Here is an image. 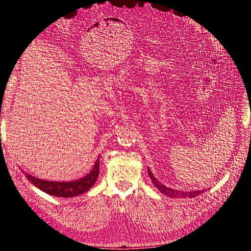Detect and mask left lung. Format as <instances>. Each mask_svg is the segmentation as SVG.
Instances as JSON below:
<instances>
[{
  "mask_svg": "<svg viewBox=\"0 0 251 251\" xmlns=\"http://www.w3.org/2000/svg\"><path fill=\"white\" fill-rule=\"evenodd\" d=\"M148 173H149V176H150V179L151 180V182H153L154 185L160 191L162 194L169 196V197H172V198H194V197H197L201 195L202 193H204V191H193V192H181V191H178V189H173V188H170L168 186H165L164 184L160 183L159 182L153 174H151V172L150 171V169H148Z\"/></svg>",
  "mask_w": 251,
  "mask_h": 251,
  "instance_id": "8db88e82",
  "label": "left lung"
}]
</instances>
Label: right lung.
Segmentation results:
<instances>
[{
    "label": "right lung",
    "mask_w": 251,
    "mask_h": 251,
    "mask_svg": "<svg viewBox=\"0 0 251 251\" xmlns=\"http://www.w3.org/2000/svg\"><path fill=\"white\" fill-rule=\"evenodd\" d=\"M100 175V157L96 160L94 168L92 169L87 176L81 179L70 181V182H55V181H47L35 178L31 175L25 173V177L31 182V183L40 188L41 191L47 193L49 195L55 197H63V198H70L88 192L92 187L97 180Z\"/></svg>",
    "instance_id": "1"
}]
</instances>
